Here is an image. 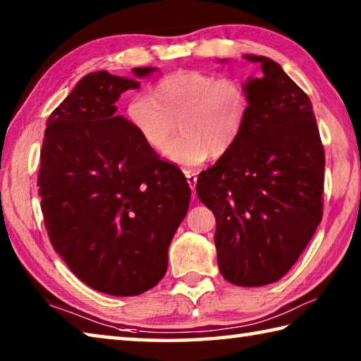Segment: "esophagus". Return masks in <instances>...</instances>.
I'll return each instance as SVG.
<instances>
[{"label": "esophagus", "mask_w": 361, "mask_h": 361, "mask_svg": "<svg viewBox=\"0 0 361 361\" xmlns=\"http://www.w3.org/2000/svg\"><path fill=\"white\" fill-rule=\"evenodd\" d=\"M185 175H186V180H188V185H189V188L192 189H195V183H197V172H195V170H191V169H186L185 170Z\"/></svg>", "instance_id": "esophagus-1"}]
</instances>
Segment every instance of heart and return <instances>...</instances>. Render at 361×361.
<instances>
[{
  "mask_svg": "<svg viewBox=\"0 0 361 361\" xmlns=\"http://www.w3.org/2000/svg\"><path fill=\"white\" fill-rule=\"evenodd\" d=\"M250 113L245 85L200 70H180L152 85L151 95L135 94L126 105L129 124L152 151L166 149L179 122L182 135L167 156L183 166L221 157L239 143Z\"/></svg>",
  "mask_w": 361,
  "mask_h": 361,
  "instance_id": "1",
  "label": "heart"
}]
</instances>
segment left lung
Wrapping results in <instances>:
<instances>
[{
	"mask_svg": "<svg viewBox=\"0 0 361 361\" xmlns=\"http://www.w3.org/2000/svg\"><path fill=\"white\" fill-rule=\"evenodd\" d=\"M245 59L262 70L245 84V130L195 189L216 218L221 276L262 286L290 271L322 221L325 151L304 90L274 60Z\"/></svg>",
	"mask_w": 361,
	"mask_h": 361,
	"instance_id": "obj_1",
	"label": "left lung"
}]
</instances>
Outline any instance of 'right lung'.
<instances>
[{
    "mask_svg": "<svg viewBox=\"0 0 361 361\" xmlns=\"http://www.w3.org/2000/svg\"><path fill=\"white\" fill-rule=\"evenodd\" d=\"M137 87V79L108 71L85 75L49 116L41 148L49 240L79 280L113 296L142 295L166 276L191 199L181 170L116 113L121 94Z\"/></svg>",
    "mask_w": 361,
    "mask_h": 361,
    "instance_id": "obj_1",
    "label": "right lung"
}]
</instances>
